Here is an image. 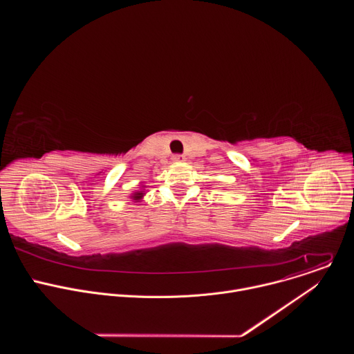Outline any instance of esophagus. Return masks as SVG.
<instances>
[{"mask_svg":"<svg viewBox=\"0 0 354 354\" xmlns=\"http://www.w3.org/2000/svg\"><path fill=\"white\" fill-rule=\"evenodd\" d=\"M174 161L175 162H182V161H185V157L180 156V154H176V156H174Z\"/></svg>","mask_w":354,"mask_h":354,"instance_id":"esophagus-1","label":"esophagus"}]
</instances>
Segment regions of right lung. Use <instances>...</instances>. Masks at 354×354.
Masks as SVG:
<instances>
[{
    "label": "right lung",
    "mask_w": 354,
    "mask_h": 354,
    "mask_svg": "<svg viewBox=\"0 0 354 354\" xmlns=\"http://www.w3.org/2000/svg\"><path fill=\"white\" fill-rule=\"evenodd\" d=\"M145 193L142 192V190H137V192H134L133 194H131V198L134 200V201H137V203H138V201L142 198V196H144Z\"/></svg>",
    "instance_id": "right-lung-1"
}]
</instances>
